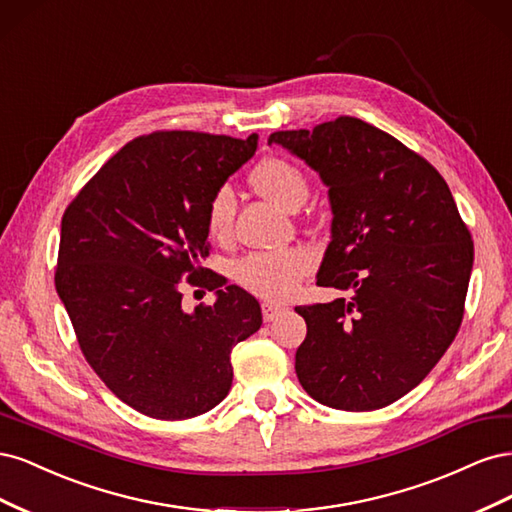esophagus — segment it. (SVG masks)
Instances as JSON below:
<instances>
[{
  "instance_id": "34e87169",
  "label": "esophagus",
  "mask_w": 512,
  "mask_h": 512,
  "mask_svg": "<svg viewBox=\"0 0 512 512\" xmlns=\"http://www.w3.org/2000/svg\"><path fill=\"white\" fill-rule=\"evenodd\" d=\"M284 312L282 305H275V303H262V318H265V322H271L275 320L277 316H280Z\"/></svg>"
}]
</instances>
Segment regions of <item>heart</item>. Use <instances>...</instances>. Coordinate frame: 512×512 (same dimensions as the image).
Returning <instances> with one entry per match:
<instances>
[{
	"label": "heart",
	"mask_w": 512,
	"mask_h": 512,
	"mask_svg": "<svg viewBox=\"0 0 512 512\" xmlns=\"http://www.w3.org/2000/svg\"><path fill=\"white\" fill-rule=\"evenodd\" d=\"M254 190L284 209L299 207L307 196V179L299 166L284 158H265L252 170ZM237 198L228 185L213 194L207 211V228L213 239H228L235 220ZM314 254L305 247L282 252H256L235 265V280L256 297L284 301L314 269Z\"/></svg>",
	"instance_id": "obj_1"
}]
</instances>
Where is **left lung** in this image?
<instances>
[{
    "label": "left lung",
    "instance_id": "8db88e82",
    "mask_svg": "<svg viewBox=\"0 0 512 512\" xmlns=\"http://www.w3.org/2000/svg\"><path fill=\"white\" fill-rule=\"evenodd\" d=\"M329 188L331 243L318 286L350 299L297 307L307 335L294 369L320 404L365 412L421 384L463 318L474 243L425 158L356 117L273 132Z\"/></svg>",
    "mask_w": 512,
    "mask_h": 512
}]
</instances>
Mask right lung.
<instances>
[{
    "instance_id": "1",
    "label": "right lung",
    "mask_w": 512,
    "mask_h": 512,
    "mask_svg": "<svg viewBox=\"0 0 512 512\" xmlns=\"http://www.w3.org/2000/svg\"><path fill=\"white\" fill-rule=\"evenodd\" d=\"M256 147L258 134L134 138L61 218L59 299L91 369L141 414L183 421L218 406L232 348L260 329L252 294L200 267L211 198ZM185 279L215 289L214 305L185 313Z\"/></svg>"
}]
</instances>
